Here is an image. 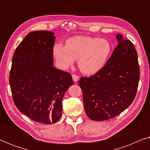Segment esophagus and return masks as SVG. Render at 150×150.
<instances>
[{"mask_svg":"<svg viewBox=\"0 0 150 150\" xmlns=\"http://www.w3.org/2000/svg\"><path fill=\"white\" fill-rule=\"evenodd\" d=\"M72 79H73V81H74V82H76V81H79V77L77 75H76L75 74H72Z\"/></svg>","mask_w":150,"mask_h":150,"instance_id":"34e87169","label":"esophagus"}]
</instances>
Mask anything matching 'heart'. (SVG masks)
Masks as SVG:
<instances>
[{
	"label": "heart",
	"instance_id": "obj_1",
	"mask_svg": "<svg viewBox=\"0 0 150 150\" xmlns=\"http://www.w3.org/2000/svg\"><path fill=\"white\" fill-rule=\"evenodd\" d=\"M112 46L106 39L87 36H75L69 38L63 45L57 43L53 53L60 66L66 69L78 59V65L85 74L97 73L107 62Z\"/></svg>",
	"mask_w": 150,
	"mask_h": 150
}]
</instances>
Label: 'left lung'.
Here are the masks:
<instances>
[{"label": "left lung", "instance_id": "obj_1", "mask_svg": "<svg viewBox=\"0 0 150 150\" xmlns=\"http://www.w3.org/2000/svg\"><path fill=\"white\" fill-rule=\"evenodd\" d=\"M118 44L103 68L79 81L84 108L92 120L104 121L117 116L134 100L140 68L132 43L117 35Z\"/></svg>", "mask_w": 150, "mask_h": 150}]
</instances>
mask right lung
Wrapping results in <instances>:
<instances>
[{
  "label": "right lung",
  "instance_id": "add662e5",
  "mask_svg": "<svg viewBox=\"0 0 150 150\" xmlns=\"http://www.w3.org/2000/svg\"><path fill=\"white\" fill-rule=\"evenodd\" d=\"M54 33H28L14 52L9 85L14 104L32 120L45 124L62 115V100L73 85L69 72L53 66Z\"/></svg>",
  "mask_w": 150,
  "mask_h": 150
}]
</instances>
